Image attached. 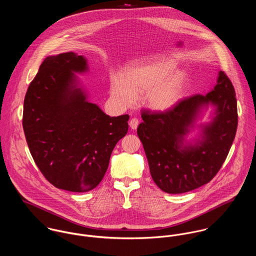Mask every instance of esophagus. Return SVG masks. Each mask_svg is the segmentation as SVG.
<instances>
[{
    "label": "esophagus",
    "instance_id": "34e87169",
    "mask_svg": "<svg viewBox=\"0 0 256 256\" xmlns=\"http://www.w3.org/2000/svg\"><path fill=\"white\" fill-rule=\"evenodd\" d=\"M138 125H139V120H138V118H132L130 121H129V126L131 127V129H133V130H135V129H137V127H138Z\"/></svg>",
    "mask_w": 256,
    "mask_h": 256
}]
</instances>
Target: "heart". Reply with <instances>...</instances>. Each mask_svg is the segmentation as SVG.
Instances as JSON below:
<instances>
[{
  "mask_svg": "<svg viewBox=\"0 0 256 256\" xmlns=\"http://www.w3.org/2000/svg\"><path fill=\"white\" fill-rule=\"evenodd\" d=\"M174 69L176 63L168 59L142 60L129 67L121 80H111V96L130 106L135 96L145 94L144 102L150 110H168L180 100L186 80L180 72L170 74Z\"/></svg>",
  "mask_w": 256,
  "mask_h": 256,
  "instance_id": "heart-1",
  "label": "heart"
}]
</instances>
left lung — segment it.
<instances>
[{
  "mask_svg": "<svg viewBox=\"0 0 256 256\" xmlns=\"http://www.w3.org/2000/svg\"><path fill=\"white\" fill-rule=\"evenodd\" d=\"M209 104L216 116L202 126V139L194 144L184 137ZM137 134L146 152L152 180L162 191L180 194L211 182L222 168L238 128L234 86L220 71L217 84L206 96L195 94L164 112L142 111Z\"/></svg>",
  "mask_w": 256,
  "mask_h": 256,
  "instance_id": "obj_1",
  "label": "left lung"
}]
</instances>
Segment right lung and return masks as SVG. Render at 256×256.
<instances>
[{"instance_id": "1", "label": "right lung", "mask_w": 256, "mask_h": 256, "mask_svg": "<svg viewBox=\"0 0 256 256\" xmlns=\"http://www.w3.org/2000/svg\"><path fill=\"white\" fill-rule=\"evenodd\" d=\"M88 71L74 52L45 58L24 102L22 127L44 178L59 189L86 192L102 180L129 115L110 117L86 100L74 73Z\"/></svg>"}]
</instances>
